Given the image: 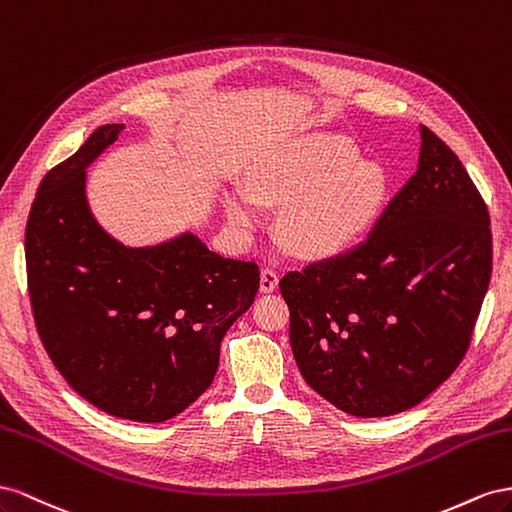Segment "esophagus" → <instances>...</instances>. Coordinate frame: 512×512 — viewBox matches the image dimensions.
<instances>
[{
  "instance_id": "obj_1",
  "label": "esophagus",
  "mask_w": 512,
  "mask_h": 512,
  "mask_svg": "<svg viewBox=\"0 0 512 512\" xmlns=\"http://www.w3.org/2000/svg\"><path fill=\"white\" fill-rule=\"evenodd\" d=\"M259 287L264 294H270V291H274L276 287H279V272H276L274 268H264L261 270V279H259Z\"/></svg>"
}]
</instances>
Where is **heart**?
<instances>
[{
    "instance_id": "1",
    "label": "heart",
    "mask_w": 512,
    "mask_h": 512,
    "mask_svg": "<svg viewBox=\"0 0 512 512\" xmlns=\"http://www.w3.org/2000/svg\"><path fill=\"white\" fill-rule=\"evenodd\" d=\"M388 175L373 160H360L356 145L341 135H309L261 154L248 186L225 197L229 221L251 231L266 221L268 203H283L279 233L300 255L339 253L364 236L384 210Z\"/></svg>"
}]
</instances>
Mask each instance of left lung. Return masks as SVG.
<instances>
[{
	"instance_id": "obj_1",
	"label": "left lung",
	"mask_w": 512,
	"mask_h": 512,
	"mask_svg": "<svg viewBox=\"0 0 512 512\" xmlns=\"http://www.w3.org/2000/svg\"><path fill=\"white\" fill-rule=\"evenodd\" d=\"M418 169L345 255L287 272L298 369L341 412L382 418L444 384L491 279V221L457 154L420 126Z\"/></svg>"
}]
</instances>
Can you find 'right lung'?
I'll list each match as a JSON object with an SVG mask.
<instances>
[{
    "mask_svg": "<svg viewBox=\"0 0 512 512\" xmlns=\"http://www.w3.org/2000/svg\"><path fill=\"white\" fill-rule=\"evenodd\" d=\"M105 124L42 178L25 227L27 289L55 369L111 416L163 422L208 390L225 332L253 304L255 261L193 233L130 248L94 221L85 167L120 137Z\"/></svg>",
    "mask_w": 512,
    "mask_h": 512,
    "instance_id": "obj_1",
    "label": "right lung"
}]
</instances>
